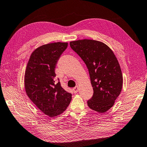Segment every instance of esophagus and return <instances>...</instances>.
I'll use <instances>...</instances> for the list:
<instances>
[{
  "mask_svg": "<svg viewBox=\"0 0 147 147\" xmlns=\"http://www.w3.org/2000/svg\"><path fill=\"white\" fill-rule=\"evenodd\" d=\"M73 92H74V93H77V92H78V87L77 86H75V88H73Z\"/></svg>",
  "mask_w": 147,
  "mask_h": 147,
  "instance_id": "esophagus-1",
  "label": "esophagus"
}]
</instances>
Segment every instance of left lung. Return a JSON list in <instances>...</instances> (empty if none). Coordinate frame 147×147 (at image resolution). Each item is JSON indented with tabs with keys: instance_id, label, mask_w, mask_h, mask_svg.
<instances>
[{
	"instance_id": "left-lung-1",
	"label": "left lung",
	"mask_w": 147,
	"mask_h": 147,
	"mask_svg": "<svg viewBox=\"0 0 147 147\" xmlns=\"http://www.w3.org/2000/svg\"><path fill=\"white\" fill-rule=\"evenodd\" d=\"M70 46L89 71L93 95L87 101L88 107L99 113L107 112L114 105L123 86L121 70L116 56L107 45L93 40L71 42Z\"/></svg>"
}]
</instances>
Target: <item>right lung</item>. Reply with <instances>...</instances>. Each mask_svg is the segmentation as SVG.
Wrapping results in <instances>:
<instances>
[{"mask_svg":"<svg viewBox=\"0 0 147 147\" xmlns=\"http://www.w3.org/2000/svg\"><path fill=\"white\" fill-rule=\"evenodd\" d=\"M67 43H48L31 55L25 72L24 86L29 99L43 113L53 118L66 110L72 94L62 88L56 79L55 68Z\"/></svg>","mask_w":147,"mask_h":147,"instance_id":"1","label":"right lung"}]
</instances>
